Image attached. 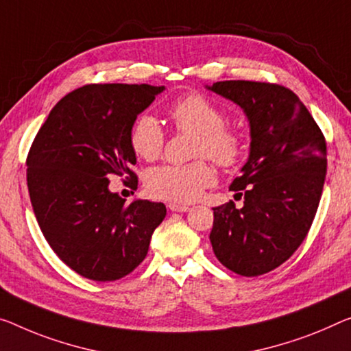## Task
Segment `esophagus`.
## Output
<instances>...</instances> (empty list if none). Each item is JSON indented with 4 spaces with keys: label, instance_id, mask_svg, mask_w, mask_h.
I'll list each match as a JSON object with an SVG mask.
<instances>
[{
    "label": "esophagus",
    "instance_id": "esophagus-1",
    "mask_svg": "<svg viewBox=\"0 0 351 351\" xmlns=\"http://www.w3.org/2000/svg\"><path fill=\"white\" fill-rule=\"evenodd\" d=\"M168 207H169L171 212H179V213H185V212H188V210H190V207L182 206V204H169Z\"/></svg>",
    "mask_w": 351,
    "mask_h": 351
}]
</instances>
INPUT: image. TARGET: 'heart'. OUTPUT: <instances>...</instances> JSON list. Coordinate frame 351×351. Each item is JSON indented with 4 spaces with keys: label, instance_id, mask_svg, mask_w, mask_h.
Returning a JSON list of instances; mask_svg holds the SVG:
<instances>
[{
    "label": "heart",
    "instance_id": "obj_1",
    "mask_svg": "<svg viewBox=\"0 0 351 351\" xmlns=\"http://www.w3.org/2000/svg\"><path fill=\"white\" fill-rule=\"evenodd\" d=\"M168 116L177 132L196 134L193 157L201 160L150 169L145 176V190L154 197L188 204L196 201L217 179L212 165L202 157L212 158L221 168H235L245 157L246 138L239 128L226 125L228 116L223 108L199 93L176 100L168 108ZM128 141L136 157L154 161L163 152L166 133L154 116L141 114L133 122Z\"/></svg>",
    "mask_w": 351,
    "mask_h": 351
}]
</instances>
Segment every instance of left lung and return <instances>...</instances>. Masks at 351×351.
<instances>
[{"instance_id": "obj_1", "label": "left lung", "mask_w": 351, "mask_h": 351, "mask_svg": "<svg viewBox=\"0 0 351 351\" xmlns=\"http://www.w3.org/2000/svg\"><path fill=\"white\" fill-rule=\"evenodd\" d=\"M213 93L243 108L251 152L230 191L243 197L213 208L215 256L240 276H261L287 261L303 243L323 191L326 141L295 93L276 83H213Z\"/></svg>"}]
</instances>
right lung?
I'll list each match as a JSON object with an SVG mask.
<instances>
[{
  "instance_id": "right-lung-1",
  "label": "right lung",
  "mask_w": 351,
  "mask_h": 351,
  "mask_svg": "<svg viewBox=\"0 0 351 351\" xmlns=\"http://www.w3.org/2000/svg\"><path fill=\"white\" fill-rule=\"evenodd\" d=\"M165 86L86 84L62 97L26 158L32 210L48 245L83 278L116 281L147 256L166 217L161 202L125 204L108 190L111 176L138 186L128 134Z\"/></svg>"
}]
</instances>
